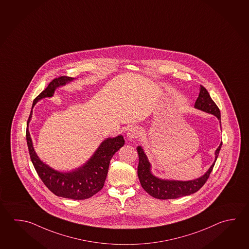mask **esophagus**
Masks as SVG:
<instances>
[{"label": "esophagus", "mask_w": 249, "mask_h": 249, "mask_svg": "<svg viewBox=\"0 0 249 249\" xmlns=\"http://www.w3.org/2000/svg\"><path fill=\"white\" fill-rule=\"evenodd\" d=\"M139 135H140V131L136 127H131V128L128 130V132H127V138H128L129 141L135 140V139L139 137Z\"/></svg>", "instance_id": "obj_1"}]
</instances>
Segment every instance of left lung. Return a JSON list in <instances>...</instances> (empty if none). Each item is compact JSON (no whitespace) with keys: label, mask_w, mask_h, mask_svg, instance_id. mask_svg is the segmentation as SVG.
Masks as SVG:
<instances>
[{"label":"left lung","mask_w":249,"mask_h":249,"mask_svg":"<svg viewBox=\"0 0 249 249\" xmlns=\"http://www.w3.org/2000/svg\"><path fill=\"white\" fill-rule=\"evenodd\" d=\"M195 108L201 109L205 112L213 114L217 117V119L221 120L220 110L217 104L213 102L210 96L208 91L204 86H200V93L195 103ZM221 124V122H220ZM221 144L217 147L215 152V161L209 168L208 171L203 177L191 181H173V180H162L158 177H154L151 173V165L148 159L146 157L141 146L137 147L139 154V166H138V177L141 181V186L144 190L154 198L157 199H176L181 196H185L193 194L198 191L206 181L208 180L213 167L217 160L219 151L221 149Z\"/></svg>","instance_id":"obj_1"}]
</instances>
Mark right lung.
<instances>
[{
	"label": "right lung",
	"instance_id": "obj_1",
	"mask_svg": "<svg viewBox=\"0 0 249 249\" xmlns=\"http://www.w3.org/2000/svg\"><path fill=\"white\" fill-rule=\"evenodd\" d=\"M72 80L73 78L68 76L53 79L45 90L42 91L34 99L32 108L36 102L42 98L52 97L56 88L66 85ZM32 108L28 118L27 125L32 117ZM26 141L32 164L45 185L58 196L74 200L89 198L103 189L108 174L109 161L115 153L124 144L122 135L108 138L102 142L95 154L82 167L72 172L63 173L56 171L41 161L33 148L28 128L26 129Z\"/></svg>",
	"mask_w": 249,
	"mask_h": 249
}]
</instances>
